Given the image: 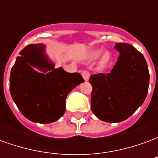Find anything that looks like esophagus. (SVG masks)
<instances>
[{"label": "esophagus", "instance_id": "obj_1", "mask_svg": "<svg viewBox=\"0 0 158 158\" xmlns=\"http://www.w3.org/2000/svg\"><path fill=\"white\" fill-rule=\"evenodd\" d=\"M81 74H82L83 78H84V79H85V81H88V80H89L90 74H89V73L88 72V71L84 70V71H82V73H81Z\"/></svg>", "mask_w": 158, "mask_h": 158}]
</instances>
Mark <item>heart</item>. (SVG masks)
Instances as JSON below:
<instances>
[{"instance_id":"1","label":"heart","mask_w":158,"mask_h":158,"mask_svg":"<svg viewBox=\"0 0 158 158\" xmlns=\"http://www.w3.org/2000/svg\"><path fill=\"white\" fill-rule=\"evenodd\" d=\"M101 54H102V52H99V51H98V52H94V57H98V56H101Z\"/></svg>"}]
</instances>
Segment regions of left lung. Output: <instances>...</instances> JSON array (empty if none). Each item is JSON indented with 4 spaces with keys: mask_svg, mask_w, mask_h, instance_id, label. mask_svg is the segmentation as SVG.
<instances>
[{
    "mask_svg": "<svg viewBox=\"0 0 158 158\" xmlns=\"http://www.w3.org/2000/svg\"><path fill=\"white\" fill-rule=\"evenodd\" d=\"M114 48L119 56L112 71L89 78L91 110L106 123L129 118L143 104L149 87V71L142 54L127 43H117Z\"/></svg>",
    "mask_w": 158,
    "mask_h": 158,
    "instance_id": "obj_1",
    "label": "left lung"
}]
</instances>
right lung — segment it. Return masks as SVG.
Masks as SVG:
<instances>
[{
	"instance_id": "right-lung-1",
	"label": "right lung",
	"mask_w": 158,
	"mask_h": 158,
	"mask_svg": "<svg viewBox=\"0 0 158 158\" xmlns=\"http://www.w3.org/2000/svg\"><path fill=\"white\" fill-rule=\"evenodd\" d=\"M45 47L43 44L27 45L19 52L10 74L12 100L26 118L39 123L58 120L65 113L68 94L85 82L79 73L55 69Z\"/></svg>"
}]
</instances>
